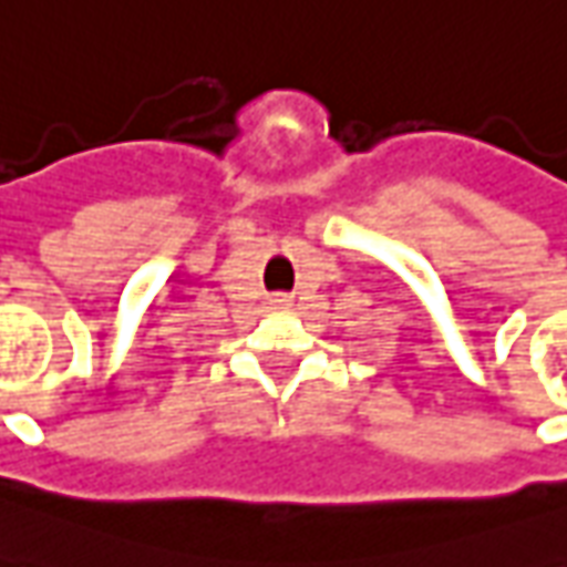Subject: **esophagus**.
<instances>
[{
  "label": "esophagus",
  "mask_w": 567,
  "mask_h": 567,
  "mask_svg": "<svg viewBox=\"0 0 567 567\" xmlns=\"http://www.w3.org/2000/svg\"><path fill=\"white\" fill-rule=\"evenodd\" d=\"M270 307L272 309H288V307H291V297H288V295H272Z\"/></svg>",
  "instance_id": "34e87169"
}]
</instances>
